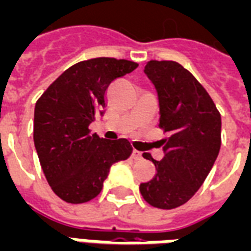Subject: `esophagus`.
Instances as JSON below:
<instances>
[{"instance_id":"obj_1","label":"esophagus","mask_w":251,"mask_h":251,"mask_svg":"<svg viewBox=\"0 0 251 251\" xmlns=\"http://www.w3.org/2000/svg\"><path fill=\"white\" fill-rule=\"evenodd\" d=\"M132 159L133 160H141L143 159V156H141V152H139V151L133 150L132 151Z\"/></svg>"}]
</instances>
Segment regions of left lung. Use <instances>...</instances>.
I'll use <instances>...</instances> for the list:
<instances>
[{
    "mask_svg": "<svg viewBox=\"0 0 251 251\" xmlns=\"http://www.w3.org/2000/svg\"><path fill=\"white\" fill-rule=\"evenodd\" d=\"M144 73L153 83L160 105L164 157H143L156 167L140 184L143 199L154 208L175 209L189 201L210 172L221 147V115L202 84L173 61H150Z\"/></svg>",
    "mask_w": 251,
    "mask_h": 251,
    "instance_id": "8db88e82",
    "label": "left lung"
}]
</instances>
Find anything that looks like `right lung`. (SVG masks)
<instances>
[{
    "label": "right lung",
    "mask_w": 251,
    "mask_h": 251,
    "mask_svg": "<svg viewBox=\"0 0 251 251\" xmlns=\"http://www.w3.org/2000/svg\"><path fill=\"white\" fill-rule=\"evenodd\" d=\"M137 66L104 56L79 62L59 75L35 103L34 144L39 163L49 185L66 202L95 199L111 165L132 153L127 139L107 140L88 127L104 112L108 86Z\"/></svg>",
    "instance_id": "obj_1"
}]
</instances>
